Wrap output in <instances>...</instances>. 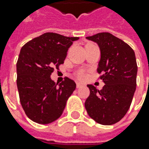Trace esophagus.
I'll use <instances>...</instances> for the list:
<instances>
[{
  "label": "esophagus",
  "instance_id": "esophagus-1",
  "mask_svg": "<svg viewBox=\"0 0 149 149\" xmlns=\"http://www.w3.org/2000/svg\"><path fill=\"white\" fill-rule=\"evenodd\" d=\"M82 86H84L83 83H80V82H77V83H76V87H77V88H80V87H82Z\"/></svg>",
  "mask_w": 149,
  "mask_h": 149
}]
</instances>
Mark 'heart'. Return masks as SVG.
<instances>
[{
    "instance_id": "b5f03b06",
    "label": "heart",
    "mask_w": 149,
    "mask_h": 149,
    "mask_svg": "<svg viewBox=\"0 0 149 149\" xmlns=\"http://www.w3.org/2000/svg\"><path fill=\"white\" fill-rule=\"evenodd\" d=\"M76 76L79 79H83L86 77V73H85V71L84 70H78L76 72Z\"/></svg>"
}]
</instances>
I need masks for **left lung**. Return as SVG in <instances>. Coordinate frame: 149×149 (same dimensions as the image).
<instances>
[{"mask_svg":"<svg viewBox=\"0 0 149 149\" xmlns=\"http://www.w3.org/2000/svg\"><path fill=\"white\" fill-rule=\"evenodd\" d=\"M98 44L100 60L97 71L105 84L101 90L88 84L90 94L84 103L89 117L103 125L121 120L131 105L136 90L138 66L134 49L108 32L86 37Z\"/></svg>","mask_w":149,"mask_h":149,"instance_id":"left-lung-1","label":"left lung"}]
</instances>
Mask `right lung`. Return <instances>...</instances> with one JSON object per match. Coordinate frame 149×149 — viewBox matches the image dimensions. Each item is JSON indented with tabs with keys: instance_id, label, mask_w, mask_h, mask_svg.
Listing matches in <instances>:
<instances>
[{
	"instance_id": "add662e5",
	"label": "right lung",
	"mask_w": 149,
	"mask_h": 149,
	"mask_svg": "<svg viewBox=\"0 0 149 149\" xmlns=\"http://www.w3.org/2000/svg\"><path fill=\"white\" fill-rule=\"evenodd\" d=\"M77 40L47 32L22 46L16 63V84L21 106L32 121L47 124L61 116L76 84L65 77L58 84L50 75L64 64L68 49Z\"/></svg>"
}]
</instances>
